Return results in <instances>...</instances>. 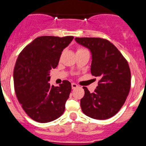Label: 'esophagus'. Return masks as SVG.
<instances>
[{
    "label": "esophagus",
    "instance_id": "obj_1",
    "mask_svg": "<svg viewBox=\"0 0 146 146\" xmlns=\"http://www.w3.org/2000/svg\"><path fill=\"white\" fill-rule=\"evenodd\" d=\"M71 86H72V89H75V88H78V85L76 84V83H72Z\"/></svg>",
    "mask_w": 146,
    "mask_h": 146
}]
</instances>
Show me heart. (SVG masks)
Wrapping results in <instances>:
<instances>
[{
    "mask_svg": "<svg viewBox=\"0 0 146 146\" xmlns=\"http://www.w3.org/2000/svg\"><path fill=\"white\" fill-rule=\"evenodd\" d=\"M83 50H86V49L84 48H79L78 49L77 52H80V51H83Z\"/></svg>",
    "mask_w": 146,
    "mask_h": 146,
    "instance_id": "heart-1",
    "label": "heart"
}]
</instances>
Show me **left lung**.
Instances as JSON below:
<instances>
[{"label": "left lung", "mask_w": 146, "mask_h": 146, "mask_svg": "<svg viewBox=\"0 0 146 146\" xmlns=\"http://www.w3.org/2000/svg\"><path fill=\"white\" fill-rule=\"evenodd\" d=\"M91 52V74L100 80L93 93L83 87L80 99L83 113L97 120L115 115L125 103L131 88V70L121 52L113 43L100 38H76Z\"/></svg>", "instance_id": "1"}]
</instances>
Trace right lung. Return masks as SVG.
Here are the masks:
<instances>
[{
	"mask_svg": "<svg viewBox=\"0 0 146 146\" xmlns=\"http://www.w3.org/2000/svg\"><path fill=\"white\" fill-rule=\"evenodd\" d=\"M73 36H40L28 44L18 56L13 70L14 88L27 115L39 123L58 118L71 91V83L63 80L50 86V70L58 64L62 51Z\"/></svg>",
	"mask_w": 146,
	"mask_h": 146,
	"instance_id": "right-lung-1",
	"label": "right lung"
}]
</instances>
